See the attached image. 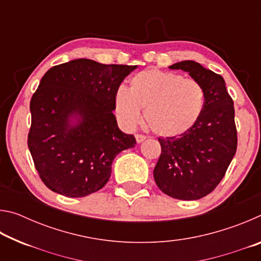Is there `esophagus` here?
Returning a JSON list of instances; mask_svg holds the SVG:
<instances>
[{
    "label": "esophagus",
    "instance_id": "34e87169",
    "mask_svg": "<svg viewBox=\"0 0 261 261\" xmlns=\"http://www.w3.org/2000/svg\"><path fill=\"white\" fill-rule=\"evenodd\" d=\"M136 140H137V143H143V141L146 139V136H144V135H140V134H137L136 136Z\"/></svg>",
    "mask_w": 261,
    "mask_h": 261
}]
</instances>
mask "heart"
Instances as JSON below:
<instances>
[{
  "label": "heart",
  "instance_id": "b5f03b06",
  "mask_svg": "<svg viewBox=\"0 0 261 261\" xmlns=\"http://www.w3.org/2000/svg\"><path fill=\"white\" fill-rule=\"evenodd\" d=\"M205 106L200 83L182 74L148 69L130 79L129 91L118 88L115 112L123 125L134 127L144 109L145 124L163 137L182 135L199 120Z\"/></svg>",
  "mask_w": 261,
  "mask_h": 261
}]
</instances>
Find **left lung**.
Instances as JSON below:
<instances>
[{
  "label": "left lung",
  "instance_id": "8db88e82",
  "mask_svg": "<svg viewBox=\"0 0 261 261\" xmlns=\"http://www.w3.org/2000/svg\"><path fill=\"white\" fill-rule=\"evenodd\" d=\"M170 69L189 72L205 91V106L191 129L159 138L161 154L154 168L155 183L163 193L180 200H197L218 187L237 149L233 101L220 74L194 61Z\"/></svg>",
  "mask_w": 261,
  "mask_h": 261
}]
</instances>
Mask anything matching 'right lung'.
<instances>
[{"label":"right lung","instance_id":"obj_1","mask_svg":"<svg viewBox=\"0 0 261 261\" xmlns=\"http://www.w3.org/2000/svg\"><path fill=\"white\" fill-rule=\"evenodd\" d=\"M136 68L79 59L55 65L42 77L30 103L28 145L51 191L70 198L99 191L115 156L135 147L134 135L118 129L113 110L118 87Z\"/></svg>","mask_w":261,"mask_h":261}]
</instances>
